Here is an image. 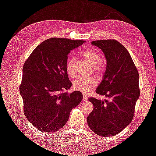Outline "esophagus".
Instances as JSON below:
<instances>
[{"instance_id": "34e87169", "label": "esophagus", "mask_w": 156, "mask_h": 156, "mask_svg": "<svg viewBox=\"0 0 156 156\" xmlns=\"http://www.w3.org/2000/svg\"><path fill=\"white\" fill-rule=\"evenodd\" d=\"M83 100H84V101H86V100H88V98H87V96L85 95V94H83Z\"/></svg>"}]
</instances>
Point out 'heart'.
I'll use <instances>...</instances> for the list:
<instances>
[{"label": "heart", "mask_w": 156, "mask_h": 156, "mask_svg": "<svg viewBox=\"0 0 156 156\" xmlns=\"http://www.w3.org/2000/svg\"><path fill=\"white\" fill-rule=\"evenodd\" d=\"M83 58L88 63L92 65L94 72L99 75H102L105 72L107 65L103 60L101 59L100 55L93 49H87L82 53ZM75 58L71 57L68 58L66 65V70L68 75L70 77H73L76 75L75 69ZM98 80L94 77H79L73 83V88L75 90L87 94L95 88L98 85Z\"/></svg>", "instance_id": "obj_1"}]
</instances>
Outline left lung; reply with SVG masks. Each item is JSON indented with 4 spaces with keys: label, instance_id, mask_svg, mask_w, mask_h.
Wrapping results in <instances>:
<instances>
[{
    "label": "left lung",
    "instance_id": "obj_1",
    "mask_svg": "<svg viewBox=\"0 0 156 156\" xmlns=\"http://www.w3.org/2000/svg\"><path fill=\"white\" fill-rule=\"evenodd\" d=\"M104 53L107 68L96 92L107 99L90 98L94 109L87 117L90 128L100 136H112L128 126L140 95L138 70L129 52L115 40L92 41Z\"/></svg>",
    "mask_w": 156,
    "mask_h": 156
}]
</instances>
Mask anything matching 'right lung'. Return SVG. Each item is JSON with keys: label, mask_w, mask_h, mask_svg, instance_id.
<instances>
[{"label": "right lung", "mask_w": 156, "mask_h": 156, "mask_svg": "<svg viewBox=\"0 0 156 156\" xmlns=\"http://www.w3.org/2000/svg\"><path fill=\"white\" fill-rule=\"evenodd\" d=\"M84 42L53 37L37 46L23 67L20 87L27 119L37 129L55 132L66 124L73 108L81 103L79 91L68 94L72 83L66 70L70 51Z\"/></svg>", "instance_id": "right-lung-1"}]
</instances>
